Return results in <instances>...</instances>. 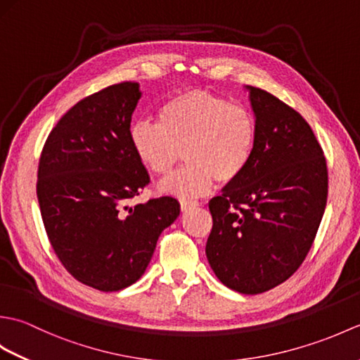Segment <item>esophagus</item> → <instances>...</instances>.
<instances>
[{"instance_id":"esophagus-1","label":"esophagus","mask_w":360,"mask_h":360,"mask_svg":"<svg viewBox=\"0 0 360 360\" xmlns=\"http://www.w3.org/2000/svg\"><path fill=\"white\" fill-rule=\"evenodd\" d=\"M196 205H200V201H193V200H181V210L182 212H187L190 209L196 207Z\"/></svg>"}]
</instances>
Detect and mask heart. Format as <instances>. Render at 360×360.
<instances>
[{
    "mask_svg": "<svg viewBox=\"0 0 360 360\" xmlns=\"http://www.w3.org/2000/svg\"><path fill=\"white\" fill-rule=\"evenodd\" d=\"M129 143L156 176H167L184 155L187 164L160 188L182 198L201 196L215 181L231 184L246 172L257 143V120L248 106L190 89L159 106L158 124L148 119L133 124Z\"/></svg>",
    "mask_w": 360,
    "mask_h": 360,
    "instance_id": "b5f03b06",
    "label": "heart"
}]
</instances>
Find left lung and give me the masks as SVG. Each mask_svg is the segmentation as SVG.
Returning a JSON list of instances; mask_svg holds the SVG:
<instances>
[{
  "label": "left lung",
  "mask_w": 360,
  "mask_h": 360,
  "mask_svg": "<svg viewBox=\"0 0 360 360\" xmlns=\"http://www.w3.org/2000/svg\"><path fill=\"white\" fill-rule=\"evenodd\" d=\"M249 91L254 156L209 202L205 255L221 283L254 295L285 283L307 258L326 207L328 168L300 112L264 89Z\"/></svg>",
  "instance_id": "obj_1"
}]
</instances>
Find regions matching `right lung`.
<instances>
[{
    "label": "right lung",
    "instance_id": "1",
    "mask_svg": "<svg viewBox=\"0 0 360 360\" xmlns=\"http://www.w3.org/2000/svg\"><path fill=\"white\" fill-rule=\"evenodd\" d=\"M136 82L91 94L52 128L38 162L37 198L51 246L75 280L103 292L133 285L159 235L179 215L172 196L129 207L150 176L129 143Z\"/></svg>",
    "mask_w": 360,
    "mask_h": 360
}]
</instances>
